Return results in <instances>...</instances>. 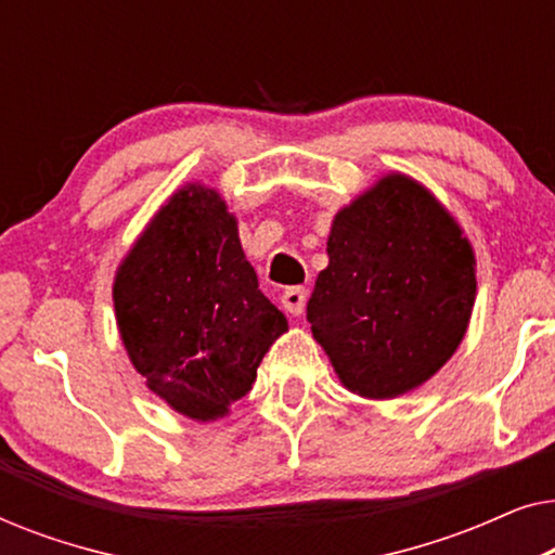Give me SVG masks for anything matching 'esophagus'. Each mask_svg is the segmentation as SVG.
Instances as JSON below:
<instances>
[{
	"label": "esophagus",
	"instance_id": "1",
	"mask_svg": "<svg viewBox=\"0 0 555 555\" xmlns=\"http://www.w3.org/2000/svg\"><path fill=\"white\" fill-rule=\"evenodd\" d=\"M306 302H308V293L306 287H287L283 293V308L287 310L291 315H300L302 310H306Z\"/></svg>",
	"mask_w": 555,
	"mask_h": 555
}]
</instances>
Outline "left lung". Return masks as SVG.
<instances>
[{"label":"left lung","instance_id":"8db88e82","mask_svg":"<svg viewBox=\"0 0 555 555\" xmlns=\"http://www.w3.org/2000/svg\"><path fill=\"white\" fill-rule=\"evenodd\" d=\"M328 257L308 321L348 389L393 399L457 351L475 302V255L420 184L391 173L338 211Z\"/></svg>","mask_w":555,"mask_h":555}]
</instances>
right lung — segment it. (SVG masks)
I'll list each match as a JSON object with an SVG mask.
<instances>
[{
    "mask_svg": "<svg viewBox=\"0 0 555 555\" xmlns=\"http://www.w3.org/2000/svg\"><path fill=\"white\" fill-rule=\"evenodd\" d=\"M118 331L149 389L209 422L245 397L287 318L257 291L237 222L217 192L186 186L118 268Z\"/></svg>",
    "mask_w": 555,
    "mask_h": 555,
    "instance_id": "obj_1",
    "label": "right lung"
}]
</instances>
